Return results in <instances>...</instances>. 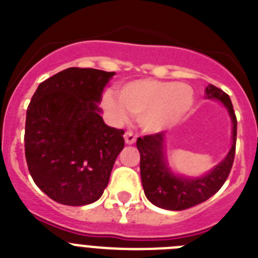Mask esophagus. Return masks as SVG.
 I'll return each mask as SVG.
<instances>
[{"label":"esophagus","mask_w":258,"mask_h":258,"mask_svg":"<svg viewBox=\"0 0 258 258\" xmlns=\"http://www.w3.org/2000/svg\"><path fill=\"white\" fill-rule=\"evenodd\" d=\"M124 138H125V143H126V145H133L137 140V136L132 131H126L124 134Z\"/></svg>","instance_id":"34e87169"}]
</instances>
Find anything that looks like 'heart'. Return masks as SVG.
Returning a JSON list of instances; mask_svg holds the SVG:
<instances>
[{
    "mask_svg": "<svg viewBox=\"0 0 258 258\" xmlns=\"http://www.w3.org/2000/svg\"><path fill=\"white\" fill-rule=\"evenodd\" d=\"M117 98L106 94L103 104L117 120L126 111L138 116L141 126L157 133L179 122L194 104V90L186 84L143 79L131 81L117 90Z\"/></svg>",
    "mask_w": 258,
    "mask_h": 258,
    "instance_id": "b5f03b06",
    "label": "heart"
}]
</instances>
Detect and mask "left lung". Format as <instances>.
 <instances>
[{"label": "left lung", "mask_w": 258, "mask_h": 258, "mask_svg": "<svg viewBox=\"0 0 258 258\" xmlns=\"http://www.w3.org/2000/svg\"><path fill=\"white\" fill-rule=\"evenodd\" d=\"M207 98L218 99L225 104L232 121V146L227 156L213 170L200 178L177 177L169 170L164 157V133H155L137 140L141 155V179L147 199L159 208L183 211L206 202L226 182L231 170L236 146V116L231 99L217 86L208 85Z\"/></svg>", "instance_id": "1"}]
</instances>
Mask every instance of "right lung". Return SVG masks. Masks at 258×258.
<instances>
[{
	"label": "right lung",
	"mask_w": 258,
	"mask_h": 258,
	"mask_svg": "<svg viewBox=\"0 0 258 258\" xmlns=\"http://www.w3.org/2000/svg\"><path fill=\"white\" fill-rule=\"evenodd\" d=\"M115 72L71 67L38 85L26 117L24 149L32 178L54 202L86 206L102 197L122 129L99 115L104 86Z\"/></svg>",
	"instance_id": "1"
}]
</instances>
